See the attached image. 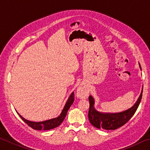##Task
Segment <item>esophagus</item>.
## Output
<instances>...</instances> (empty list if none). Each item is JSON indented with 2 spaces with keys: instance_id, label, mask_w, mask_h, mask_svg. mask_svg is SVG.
I'll list each match as a JSON object with an SVG mask.
<instances>
[{
  "instance_id": "esophagus-1",
  "label": "esophagus",
  "mask_w": 150,
  "mask_h": 150,
  "mask_svg": "<svg viewBox=\"0 0 150 150\" xmlns=\"http://www.w3.org/2000/svg\"><path fill=\"white\" fill-rule=\"evenodd\" d=\"M88 94V90L87 88H85L83 86H80L79 87L77 88V95L79 97L81 98H84L87 96Z\"/></svg>"
}]
</instances>
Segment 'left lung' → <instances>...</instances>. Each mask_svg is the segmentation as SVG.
Here are the masks:
<instances>
[{"label": "left lung", "mask_w": 150, "mask_h": 150, "mask_svg": "<svg viewBox=\"0 0 150 150\" xmlns=\"http://www.w3.org/2000/svg\"><path fill=\"white\" fill-rule=\"evenodd\" d=\"M142 93H143V88L138 100L132 107L119 113H101L96 111L94 108V104H95L94 98L91 96H89L88 100L90 105L88 116L91 124L96 128L105 129L107 130H116L128 122L136 112L140 103Z\"/></svg>", "instance_id": "left-lung-1"}]
</instances>
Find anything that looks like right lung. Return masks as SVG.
Returning a JSON list of instances; mask_svg holds the SVG:
<instances>
[{
    "mask_svg": "<svg viewBox=\"0 0 150 150\" xmlns=\"http://www.w3.org/2000/svg\"><path fill=\"white\" fill-rule=\"evenodd\" d=\"M74 98H75L74 93H72L71 95H70L69 98H68L67 103H66L64 108H63L62 113L60 114V115L58 116L57 118L50 119V120H48L39 122H32L24 118L21 115H20L18 112L17 113L18 114L20 117L22 119V120H23L25 123H26L30 127H31L32 128L34 129V130H52V129H54L55 128H56V127L59 126L60 124L62 123V122L65 118L66 115H67L68 110L69 109L70 106H71L73 103L74 102Z\"/></svg>",
    "mask_w": 150,
    "mask_h": 150,
    "instance_id": "right-lung-1",
    "label": "right lung"
}]
</instances>
